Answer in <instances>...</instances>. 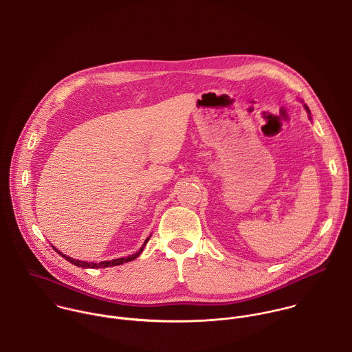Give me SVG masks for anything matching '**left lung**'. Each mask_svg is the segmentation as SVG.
<instances>
[{
	"instance_id": "8db88e82",
	"label": "left lung",
	"mask_w": 352,
	"mask_h": 352,
	"mask_svg": "<svg viewBox=\"0 0 352 352\" xmlns=\"http://www.w3.org/2000/svg\"><path fill=\"white\" fill-rule=\"evenodd\" d=\"M304 107H305V110H307V113H308V114H311V113H309V110H308V107H307V106H304Z\"/></svg>"
}]
</instances>
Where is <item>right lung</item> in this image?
Segmentation results:
<instances>
[{
	"label": "right lung",
	"mask_w": 352,
	"mask_h": 352,
	"mask_svg": "<svg viewBox=\"0 0 352 352\" xmlns=\"http://www.w3.org/2000/svg\"><path fill=\"white\" fill-rule=\"evenodd\" d=\"M150 236H151V235H150ZM150 236L144 241V243L142 245V248H140L136 253H133V254H131V256H128V257H121V258H114V260L100 261V263H88V261H82V260H76V258H73V257H69V256L63 254V253H62L60 250H58L55 246H54V249H55L63 258H66L67 261H70L72 264H74V265H77V267H82V268H106V267H114V265H120V264H124V263H128V261L135 260V258L143 252V249H144L146 243L148 242Z\"/></svg>",
	"instance_id": "1"
}]
</instances>
